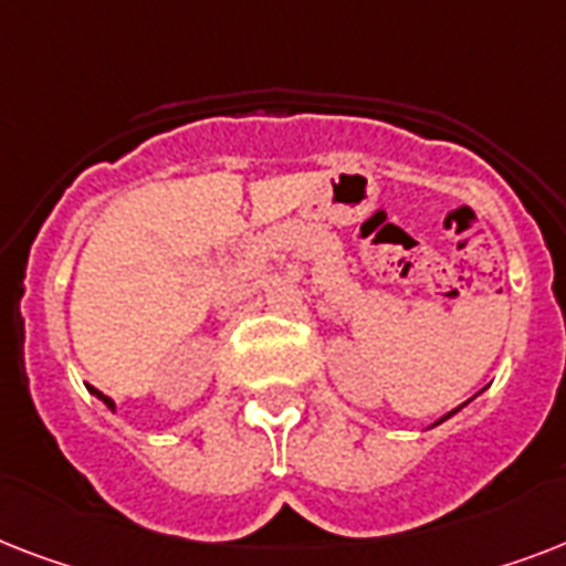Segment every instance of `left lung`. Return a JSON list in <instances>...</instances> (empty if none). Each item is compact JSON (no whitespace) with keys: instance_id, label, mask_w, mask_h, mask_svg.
I'll use <instances>...</instances> for the list:
<instances>
[{"instance_id":"8db88e82","label":"left lung","mask_w":566,"mask_h":566,"mask_svg":"<svg viewBox=\"0 0 566 566\" xmlns=\"http://www.w3.org/2000/svg\"><path fill=\"white\" fill-rule=\"evenodd\" d=\"M461 408H464V405H458L455 411H449V413H447V417H440V420H438V422H431L429 429H434V426H440V422H443V420H449V417H452V413H458V411H461Z\"/></svg>"}]
</instances>
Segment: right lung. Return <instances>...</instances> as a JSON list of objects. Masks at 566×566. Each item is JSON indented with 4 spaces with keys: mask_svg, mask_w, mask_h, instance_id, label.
<instances>
[{
    "mask_svg": "<svg viewBox=\"0 0 566 566\" xmlns=\"http://www.w3.org/2000/svg\"><path fill=\"white\" fill-rule=\"evenodd\" d=\"M91 394L96 396V399H102V402L108 405L111 411H117V405H114V399H111V396H105V394H99V390H96V387H91Z\"/></svg>",
    "mask_w": 566,
    "mask_h": 566,
    "instance_id": "obj_1",
    "label": "right lung"
}]
</instances>
